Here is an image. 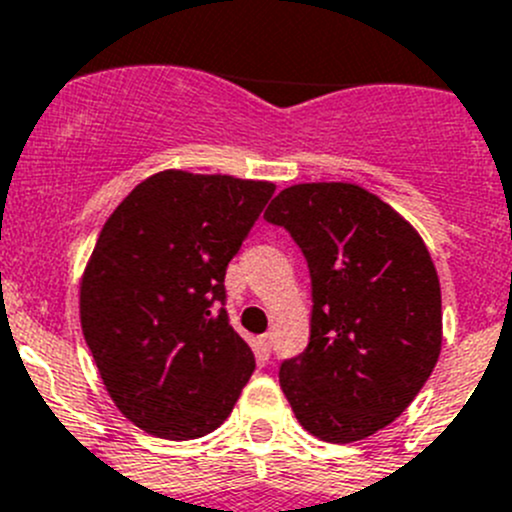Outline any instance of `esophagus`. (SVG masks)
Wrapping results in <instances>:
<instances>
[{"label": "esophagus", "mask_w": 512, "mask_h": 512, "mask_svg": "<svg viewBox=\"0 0 512 512\" xmlns=\"http://www.w3.org/2000/svg\"><path fill=\"white\" fill-rule=\"evenodd\" d=\"M257 356H260L262 361H267V358L272 356V333H265V336L257 338Z\"/></svg>", "instance_id": "esophagus-1"}]
</instances>
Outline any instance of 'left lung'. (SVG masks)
I'll use <instances>...</instances> for the list:
<instances>
[{"instance_id":"obj_1","label":"left lung","mask_w":512,"mask_h":512,"mask_svg":"<svg viewBox=\"0 0 512 512\" xmlns=\"http://www.w3.org/2000/svg\"><path fill=\"white\" fill-rule=\"evenodd\" d=\"M265 219L288 229L310 270V341L280 364L295 417L326 442L379 432L412 404L442 346V293L422 237L343 181L288 186Z\"/></svg>"}]
</instances>
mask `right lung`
Masks as SVG:
<instances>
[{
    "label": "right lung",
    "instance_id": "right-lung-1",
    "mask_svg": "<svg viewBox=\"0 0 512 512\" xmlns=\"http://www.w3.org/2000/svg\"><path fill=\"white\" fill-rule=\"evenodd\" d=\"M275 184L161 171L100 229L80 285V323L116 407L143 432L217 429L255 371L224 310L227 265Z\"/></svg>",
    "mask_w": 512,
    "mask_h": 512
}]
</instances>
